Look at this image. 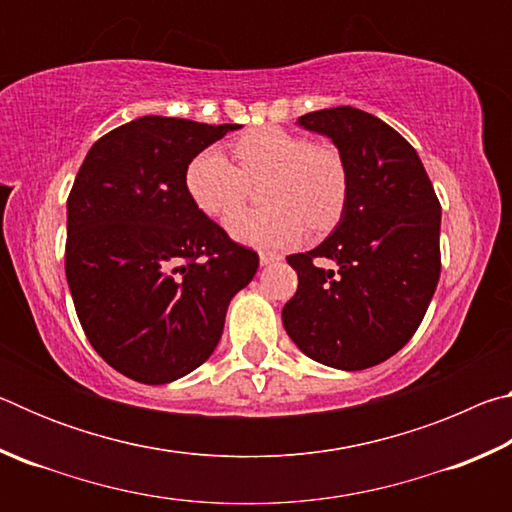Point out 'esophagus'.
<instances>
[{"mask_svg":"<svg viewBox=\"0 0 512 512\" xmlns=\"http://www.w3.org/2000/svg\"><path fill=\"white\" fill-rule=\"evenodd\" d=\"M280 255H277V253H266V250H264V253H259V262H262V266H268V264H275V262H280Z\"/></svg>","mask_w":512,"mask_h":512,"instance_id":"obj_1","label":"esophagus"}]
</instances>
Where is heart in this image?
Listing matches in <instances>:
<instances>
[{"label":"heart","mask_w":512,"mask_h":512,"mask_svg":"<svg viewBox=\"0 0 512 512\" xmlns=\"http://www.w3.org/2000/svg\"><path fill=\"white\" fill-rule=\"evenodd\" d=\"M235 160L216 146L187 164L185 185L198 210L223 219L246 201L250 183H262L268 207L246 210L228 221L230 235L257 248H289L309 230L323 232L341 219L350 192L343 153L329 142H309L280 126H262L232 142Z\"/></svg>","instance_id":"b5f03b06"}]
</instances>
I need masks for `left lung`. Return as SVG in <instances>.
<instances>
[{
    "label": "left lung",
    "mask_w": 512,
    "mask_h": 512,
    "mask_svg": "<svg viewBox=\"0 0 512 512\" xmlns=\"http://www.w3.org/2000/svg\"><path fill=\"white\" fill-rule=\"evenodd\" d=\"M298 124L343 153L350 192L332 235L287 257L298 291L282 323L309 359L339 370L377 366L409 343L436 291L438 196L413 146L370 112L339 106Z\"/></svg>",
    "instance_id": "left-lung-1"
}]
</instances>
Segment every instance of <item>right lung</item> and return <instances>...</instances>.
I'll return each mask as SVG.
<instances>
[{
    "instance_id": "right-lung-1",
    "label": "right lung",
    "mask_w": 512,
    "mask_h": 512,
    "mask_svg": "<svg viewBox=\"0 0 512 512\" xmlns=\"http://www.w3.org/2000/svg\"><path fill=\"white\" fill-rule=\"evenodd\" d=\"M146 115L92 144L67 198L65 273L99 357L140 384H169L210 359L235 293L257 273L187 192L196 153L237 131Z\"/></svg>"
}]
</instances>
